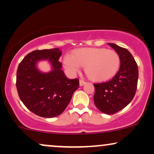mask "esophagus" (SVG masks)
<instances>
[{"mask_svg": "<svg viewBox=\"0 0 154 154\" xmlns=\"http://www.w3.org/2000/svg\"><path fill=\"white\" fill-rule=\"evenodd\" d=\"M85 83L86 82H85L83 79H79V85H80V86H83Z\"/></svg>", "mask_w": 154, "mask_h": 154, "instance_id": "obj_1", "label": "esophagus"}]
</instances>
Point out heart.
Returning <instances> with one entry per match:
<instances>
[{
  "mask_svg": "<svg viewBox=\"0 0 154 154\" xmlns=\"http://www.w3.org/2000/svg\"><path fill=\"white\" fill-rule=\"evenodd\" d=\"M64 67L75 74L85 66V73L92 80L103 82L116 75L120 66L119 54L114 50L105 48H82L74 51L72 55L64 57Z\"/></svg>",
  "mask_w": 154,
  "mask_h": 154,
  "instance_id": "1",
  "label": "heart"
}]
</instances>
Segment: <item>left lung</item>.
I'll list each match as a JSON object with an SVG mask.
<instances>
[{"instance_id":"left-lung-1","label":"left lung","mask_w":154,"mask_h":154,"mask_svg":"<svg viewBox=\"0 0 154 154\" xmlns=\"http://www.w3.org/2000/svg\"><path fill=\"white\" fill-rule=\"evenodd\" d=\"M119 54L120 67L116 76L106 82L94 84V103L103 113L114 114L131 103L136 94L138 69L128 50L115 44H108Z\"/></svg>"}]
</instances>
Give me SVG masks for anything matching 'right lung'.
<instances>
[{
	"mask_svg": "<svg viewBox=\"0 0 154 154\" xmlns=\"http://www.w3.org/2000/svg\"><path fill=\"white\" fill-rule=\"evenodd\" d=\"M62 51L58 48L35 50L20 62L16 73V88L21 100L29 110L44 118L62 114L71 100L79 83L77 78H66L59 61ZM47 60L52 65L49 72H42L36 64Z\"/></svg>",
	"mask_w": 154,
	"mask_h": 154,
	"instance_id": "right-lung-1",
	"label": "right lung"
}]
</instances>
